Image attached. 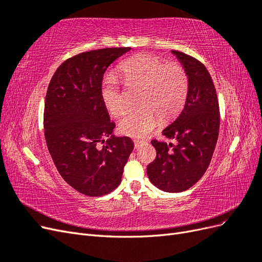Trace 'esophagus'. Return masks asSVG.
<instances>
[{
    "label": "esophagus",
    "instance_id": "34e87169",
    "mask_svg": "<svg viewBox=\"0 0 262 262\" xmlns=\"http://www.w3.org/2000/svg\"><path fill=\"white\" fill-rule=\"evenodd\" d=\"M134 146H136V148H138L140 145H142L144 143V141H141V140H134Z\"/></svg>",
    "mask_w": 262,
    "mask_h": 262
}]
</instances>
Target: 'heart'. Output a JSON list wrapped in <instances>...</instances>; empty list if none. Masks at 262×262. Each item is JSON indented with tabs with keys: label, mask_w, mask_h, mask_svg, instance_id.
I'll use <instances>...</instances> for the list:
<instances>
[{
	"label": "heart",
	"mask_w": 262,
	"mask_h": 262,
	"mask_svg": "<svg viewBox=\"0 0 262 262\" xmlns=\"http://www.w3.org/2000/svg\"><path fill=\"white\" fill-rule=\"evenodd\" d=\"M128 86H140L137 107L125 112L119 122V131L132 138L145 137L157 123L175 117L184 107L189 90L185 69L178 63H164L152 54L140 53L124 61L119 68ZM100 98L108 113L119 117L124 110L125 99L116 77L104 78Z\"/></svg>",
	"instance_id": "heart-1"
}]
</instances>
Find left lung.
I'll return each mask as SVG.
<instances>
[{
  "instance_id": "8db88e82",
  "label": "left lung",
  "mask_w": 262,
  "mask_h": 262,
  "mask_svg": "<svg viewBox=\"0 0 262 262\" xmlns=\"http://www.w3.org/2000/svg\"><path fill=\"white\" fill-rule=\"evenodd\" d=\"M189 80L188 96L180 115L162 132L176 145L156 140V158L147 166L152 184L166 192H181L204 175L219 138L220 108L209 71L200 61L172 50Z\"/></svg>"
}]
</instances>
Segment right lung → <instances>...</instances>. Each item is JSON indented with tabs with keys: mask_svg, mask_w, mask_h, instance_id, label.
Segmentation results:
<instances>
[{
	"mask_svg": "<svg viewBox=\"0 0 262 262\" xmlns=\"http://www.w3.org/2000/svg\"><path fill=\"white\" fill-rule=\"evenodd\" d=\"M130 49H98L70 58L55 71L47 91V146L62 178L85 195H104L120 185L134 147L130 138L112 134L116 125L100 98L107 68Z\"/></svg>",
	"mask_w": 262,
	"mask_h": 262,
	"instance_id": "add662e5",
	"label": "right lung"
}]
</instances>
